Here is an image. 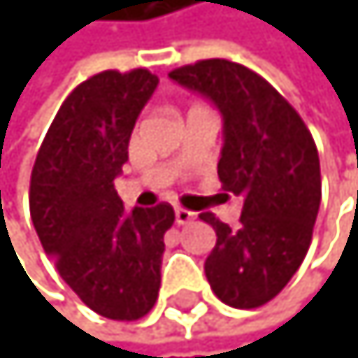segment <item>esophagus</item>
<instances>
[{
  "label": "esophagus",
  "instance_id": "1",
  "mask_svg": "<svg viewBox=\"0 0 358 358\" xmlns=\"http://www.w3.org/2000/svg\"><path fill=\"white\" fill-rule=\"evenodd\" d=\"M175 220H177V224H188V222L194 220V213L186 210V208H177L175 210Z\"/></svg>",
  "mask_w": 358,
  "mask_h": 358
}]
</instances>
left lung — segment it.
Returning <instances> with one entry per match:
<instances>
[{"label": "left lung", "instance_id": "left-lung-1", "mask_svg": "<svg viewBox=\"0 0 358 358\" xmlns=\"http://www.w3.org/2000/svg\"><path fill=\"white\" fill-rule=\"evenodd\" d=\"M206 96L224 120L217 175L244 199L238 229L201 213L217 242L206 278L222 303L253 309L282 292L303 264L320 206V164L312 132L262 76L244 64L199 60L168 73Z\"/></svg>", "mask_w": 358, "mask_h": 358}]
</instances>
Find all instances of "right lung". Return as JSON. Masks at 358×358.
Instances as JSON below:
<instances>
[{
	"label": "right lung",
	"instance_id": "add662e5",
	"mask_svg": "<svg viewBox=\"0 0 358 358\" xmlns=\"http://www.w3.org/2000/svg\"><path fill=\"white\" fill-rule=\"evenodd\" d=\"M159 78L103 71L66 96L31 172V220L57 273L96 314L138 320L157 303L170 203L123 208V172L134 123Z\"/></svg>",
	"mask_w": 358,
	"mask_h": 358
}]
</instances>
